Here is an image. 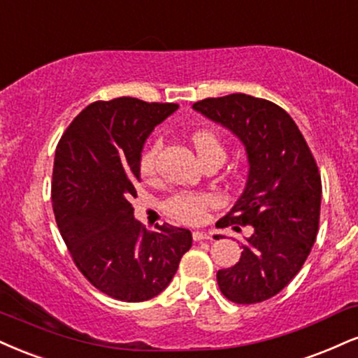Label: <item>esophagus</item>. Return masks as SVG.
<instances>
[{
  "label": "esophagus",
  "instance_id": "1",
  "mask_svg": "<svg viewBox=\"0 0 358 358\" xmlns=\"http://www.w3.org/2000/svg\"><path fill=\"white\" fill-rule=\"evenodd\" d=\"M193 240L195 242H203V240H210V235L205 234V231H193Z\"/></svg>",
  "mask_w": 358,
  "mask_h": 358
}]
</instances>
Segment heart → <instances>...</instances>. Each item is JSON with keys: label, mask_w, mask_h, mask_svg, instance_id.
Returning <instances> with one entry per match:
<instances>
[{"label": "heart", "mask_w": 358, "mask_h": 358, "mask_svg": "<svg viewBox=\"0 0 358 358\" xmlns=\"http://www.w3.org/2000/svg\"><path fill=\"white\" fill-rule=\"evenodd\" d=\"M190 141L201 163L212 160V158L223 162V158H225V146H223L220 136L217 133L210 130H196L192 133ZM160 150L162 140H155L141 153L140 173L143 178H152L155 175L157 158ZM213 203L215 198L212 195H205V193H178V195L168 198L165 210L178 222L196 225V223L203 222L206 208L212 206Z\"/></svg>", "instance_id": "b5f03b06"}]
</instances>
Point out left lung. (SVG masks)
Here are the masks:
<instances>
[{"label":"left lung","mask_w":358,"mask_h":358,"mask_svg":"<svg viewBox=\"0 0 358 358\" xmlns=\"http://www.w3.org/2000/svg\"><path fill=\"white\" fill-rule=\"evenodd\" d=\"M193 110L235 133L248 158L245 190L217 227L253 231L240 260L218 270V287L235 303L264 302L290 283L315 243L322 200L315 158L292 116L268 100L234 93L193 103Z\"/></svg>","instance_id":"left-lung-1"}]
</instances>
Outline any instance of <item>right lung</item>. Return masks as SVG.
Instances as JSON below:
<instances>
[{
	"label": "right lung",
	"instance_id": "1",
	"mask_svg": "<svg viewBox=\"0 0 358 358\" xmlns=\"http://www.w3.org/2000/svg\"><path fill=\"white\" fill-rule=\"evenodd\" d=\"M176 110L130 96L94 101L56 146L51 201L59 234L88 282L122 302L162 294L192 247L190 230H145L131 206L146 138Z\"/></svg>",
	"mask_w": 358,
	"mask_h": 358
}]
</instances>
